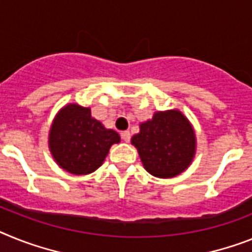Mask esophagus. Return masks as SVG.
Listing matches in <instances>:
<instances>
[{
  "mask_svg": "<svg viewBox=\"0 0 252 252\" xmlns=\"http://www.w3.org/2000/svg\"><path fill=\"white\" fill-rule=\"evenodd\" d=\"M122 138L124 142H129L130 141V133L128 132V130H124V132H122Z\"/></svg>",
  "mask_w": 252,
  "mask_h": 252,
  "instance_id": "esophagus-1",
  "label": "esophagus"
}]
</instances>
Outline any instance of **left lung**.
<instances>
[{"label": "left lung", "instance_id": "left-lung-1", "mask_svg": "<svg viewBox=\"0 0 252 252\" xmlns=\"http://www.w3.org/2000/svg\"><path fill=\"white\" fill-rule=\"evenodd\" d=\"M143 168L156 178H174L193 161L197 139L191 122L177 109L156 111L130 139Z\"/></svg>", "mask_w": 252, "mask_h": 252}]
</instances>
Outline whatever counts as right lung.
Here are the masks:
<instances>
[{"label":"right lung","instance_id":"obj_1","mask_svg":"<svg viewBox=\"0 0 252 252\" xmlns=\"http://www.w3.org/2000/svg\"><path fill=\"white\" fill-rule=\"evenodd\" d=\"M120 142L115 130L91 115V107L66 103L48 130V149L55 162L74 175L94 173L105 161L110 147Z\"/></svg>","mask_w":252,"mask_h":252}]
</instances>
